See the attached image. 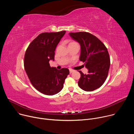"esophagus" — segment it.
I'll return each mask as SVG.
<instances>
[{
  "instance_id": "esophagus-1",
  "label": "esophagus",
  "mask_w": 134,
  "mask_h": 134,
  "mask_svg": "<svg viewBox=\"0 0 134 134\" xmlns=\"http://www.w3.org/2000/svg\"><path fill=\"white\" fill-rule=\"evenodd\" d=\"M73 71H74V70H72V69H69V72H70V74L72 73Z\"/></svg>"
}]
</instances>
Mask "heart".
<instances>
[{
    "instance_id": "obj_1",
    "label": "heart",
    "mask_w": 134,
    "mask_h": 134,
    "mask_svg": "<svg viewBox=\"0 0 134 134\" xmlns=\"http://www.w3.org/2000/svg\"><path fill=\"white\" fill-rule=\"evenodd\" d=\"M72 43H76L74 42H70L69 44H72Z\"/></svg>"
}]
</instances>
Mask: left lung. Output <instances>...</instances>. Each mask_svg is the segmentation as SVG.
<instances>
[{
	"label": "left lung",
	"instance_id": "left-lung-1",
	"mask_svg": "<svg viewBox=\"0 0 134 134\" xmlns=\"http://www.w3.org/2000/svg\"><path fill=\"white\" fill-rule=\"evenodd\" d=\"M71 39L81 46L80 61L85 63L88 74L81 71L78 84L85 91H93L105 81L110 65L108 51L104 44L95 36L85 32L69 33Z\"/></svg>",
	"mask_w": 134,
	"mask_h": 134
}]
</instances>
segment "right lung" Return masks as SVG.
Returning <instances> with one entry per match:
<instances>
[{
	"label": "right lung",
	"instance_id": "right-lung-1",
	"mask_svg": "<svg viewBox=\"0 0 134 134\" xmlns=\"http://www.w3.org/2000/svg\"><path fill=\"white\" fill-rule=\"evenodd\" d=\"M65 31L42 33L29 46L24 57V68L32 85L41 93L53 95L59 93L69 74L68 68L60 70L50 66L54 60L55 48Z\"/></svg>",
	"mask_w": 134,
	"mask_h": 134
}]
</instances>
